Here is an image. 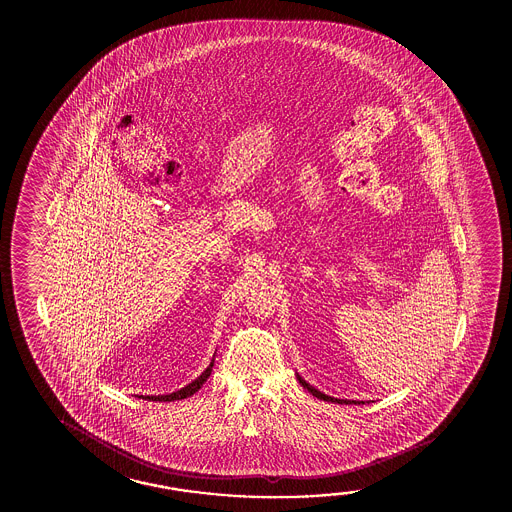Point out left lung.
I'll use <instances>...</instances> for the list:
<instances>
[{"label": "left lung", "mask_w": 512, "mask_h": 512, "mask_svg": "<svg viewBox=\"0 0 512 512\" xmlns=\"http://www.w3.org/2000/svg\"><path fill=\"white\" fill-rule=\"evenodd\" d=\"M296 378H298V382L302 384L309 393H312V396H316V398H319V400H325V402H336V403H364V402H355V400H337V398H332V396H328V394L321 393V391H318V389H314V387L310 386V384H307L305 380H303L300 375H296Z\"/></svg>", "instance_id": "obj_1"}]
</instances>
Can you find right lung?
<instances>
[{
    "instance_id": "add662e5",
    "label": "right lung",
    "mask_w": 512,
    "mask_h": 512,
    "mask_svg": "<svg viewBox=\"0 0 512 512\" xmlns=\"http://www.w3.org/2000/svg\"><path fill=\"white\" fill-rule=\"evenodd\" d=\"M212 366H214V359L209 364V368L203 371L200 377L193 380L191 384H187V386L182 387L180 391H175V393L171 394H159V396H139V398H143V400H150V402H175V400H184L187 396H193L200 387L207 382V378L210 377V371H212Z\"/></svg>"
}]
</instances>
